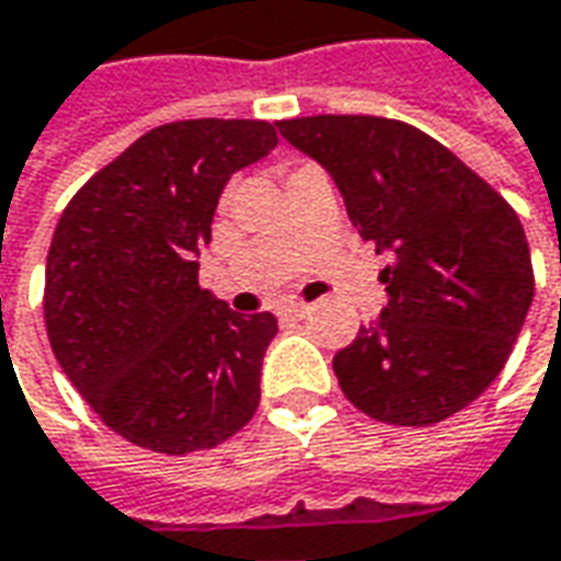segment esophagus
I'll use <instances>...</instances> for the list:
<instances>
[{"label": "esophagus", "instance_id": "1", "mask_svg": "<svg viewBox=\"0 0 561 561\" xmlns=\"http://www.w3.org/2000/svg\"><path fill=\"white\" fill-rule=\"evenodd\" d=\"M282 316H288V319H304V316H310V304H300V300H288V304H282Z\"/></svg>", "mask_w": 561, "mask_h": 561}]
</instances>
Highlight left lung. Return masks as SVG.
Wrapping results in <instances>:
<instances>
[{
	"instance_id": "1",
	"label": "left lung",
	"mask_w": 561,
	"mask_h": 561,
	"mask_svg": "<svg viewBox=\"0 0 561 561\" xmlns=\"http://www.w3.org/2000/svg\"><path fill=\"white\" fill-rule=\"evenodd\" d=\"M279 135L329 171L362 239L390 254L387 307L334 356L346 399L396 426L467 409L501 375L535 297L516 211L409 122L304 116Z\"/></svg>"
}]
</instances>
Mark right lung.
Listing matches in <instances>:
<instances>
[{
	"mask_svg": "<svg viewBox=\"0 0 561 561\" xmlns=\"http://www.w3.org/2000/svg\"><path fill=\"white\" fill-rule=\"evenodd\" d=\"M279 137L261 119H186L137 137L57 220L45 329L110 430L159 455L215 448L249 424L276 316L199 288V254L236 171Z\"/></svg>",
	"mask_w": 561,
	"mask_h": 561,
	"instance_id": "obj_1",
	"label": "right lung"
}]
</instances>
